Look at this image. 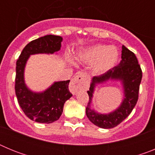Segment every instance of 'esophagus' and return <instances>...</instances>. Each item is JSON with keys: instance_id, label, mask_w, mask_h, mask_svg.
Returning a JSON list of instances; mask_svg holds the SVG:
<instances>
[{"instance_id": "1", "label": "esophagus", "mask_w": 155, "mask_h": 155, "mask_svg": "<svg viewBox=\"0 0 155 155\" xmlns=\"http://www.w3.org/2000/svg\"><path fill=\"white\" fill-rule=\"evenodd\" d=\"M83 79V75H82L81 73H77L75 74V76L74 77V79L73 81L71 82V84L69 85V88H70V91L71 92L73 93L74 94H76L78 91L80 90V87H79V81H81Z\"/></svg>"}]
</instances>
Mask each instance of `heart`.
I'll use <instances>...</instances> for the list:
<instances>
[{
	"label": "heart",
	"instance_id": "b5f03b06",
	"mask_svg": "<svg viewBox=\"0 0 155 155\" xmlns=\"http://www.w3.org/2000/svg\"><path fill=\"white\" fill-rule=\"evenodd\" d=\"M77 58L84 64H91V71L95 75H102L113 69L119 60V51L115 46L95 44L82 49Z\"/></svg>",
	"mask_w": 155,
	"mask_h": 155
}]
</instances>
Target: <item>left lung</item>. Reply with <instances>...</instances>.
I'll list each match as a JSON object with an SVG mask.
<instances>
[{
	"instance_id": "left-lung-1",
	"label": "left lung",
	"mask_w": 155,
	"mask_h": 155,
	"mask_svg": "<svg viewBox=\"0 0 155 155\" xmlns=\"http://www.w3.org/2000/svg\"><path fill=\"white\" fill-rule=\"evenodd\" d=\"M121 61L117 66L104 74L94 77L87 94L89 102L86 107V115L90 121L97 127L111 129L124 121L136 105L139 87L142 79V71L136 56L126 46H122ZM109 80H120L124 89V99L117 109L109 114H99L91 109L93 94L98 84Z\"/></svg>"
}]
</instances>
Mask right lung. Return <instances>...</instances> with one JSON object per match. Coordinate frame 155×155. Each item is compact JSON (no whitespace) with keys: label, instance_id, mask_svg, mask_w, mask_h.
I'll use <instances>...</instances> for the list:
<instances>
[{"label":"right lung","instance_id":"obj_1","mask_svg":"<svg viewBox=\"0 0 155 155\" xmlns=\"http://www.w3.org/2000/svg\"><path fill=\"white\" fill-rule=\"evenodd\" d=\"M63 38L47 35L31 41L25 46L16 62L15 94L20 107L27 117L40 124L57 121L63 113L64 105L72 94L68 89L70 80L55 81L41 92L31 91L25 82V68L31 55L53 54L61 48Z\"/></svg>","mask_w":155,"mask_h":155}]
</instances>
